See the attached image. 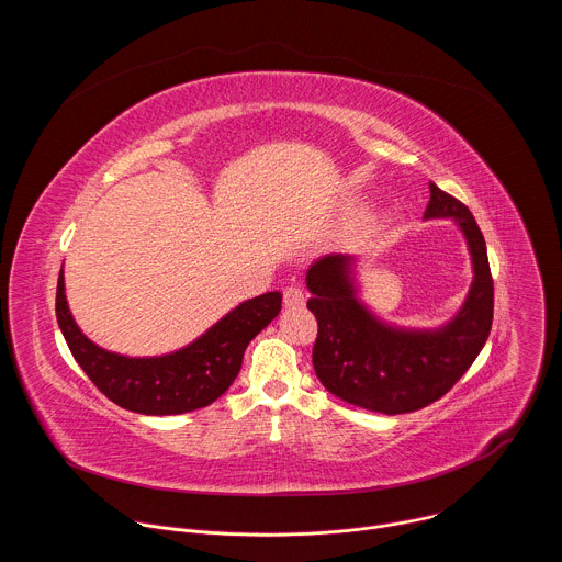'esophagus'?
Returning <instances> with one entry per match:
<instances>
[{
    "instance_id": "34e87169",
    "label": "esophagus",
    "mask_w": 562,
    "mask_h": 562,
    "mask_svg": "<svg viewBox=\"0 0 562 562\" xmlns=\"http://www.w3.org/2000/svg\"><path fill=\"white\" fill-rule=\"evenodd\" d=\"M304 302H306V295H304V291L297 284H291V286L284 289V306L286 308L304 306Z\"/></svg>"
}]
</instances>
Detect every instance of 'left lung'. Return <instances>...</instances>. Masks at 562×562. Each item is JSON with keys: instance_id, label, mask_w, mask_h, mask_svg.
<instances>
[{"instance_id": "left-lung-1", "label": "left lung", "mask_w": 562, "mask_h": 562, "mask_svg": "<svg viewBox=\"0 0 562 562\" xmlns=\"http://www.w3.org/2000/svg\"><path fill=\"white\" fill-rule=\"evenodd\" d=\"M425 217H451L469 245L473 282L453 319L434 331L395 329L356 295L353 256H325L306 271L308 311L317 319L313 369L349 405L395 416L440 400L485 347L494 319L487 245L471 211L429 184Z\"/></svg>"}]
</instances>
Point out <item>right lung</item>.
I'll return each instance as SVG.
<instances>
[{
	"label": "right lung",
	"mask_w": 562,
	"mask_h": 562,
	"mask_svg": "<svg viewBox=\"0 0 562 562\" xmlns=\"http://www.w3.org/2000/svg\"><path fill=\"white\" fill-rule=\"evenodd\" d=\"M280 308L278 291L262 293L235 306L180 351L128 358L98 347L79 331L66 302L64 271H59L55 297L57 325L77 364L115 405L144 416H176L215 403L237 378L249 342Z\"/></svg>",
	"instance_id": "1"
}]
</instances>
